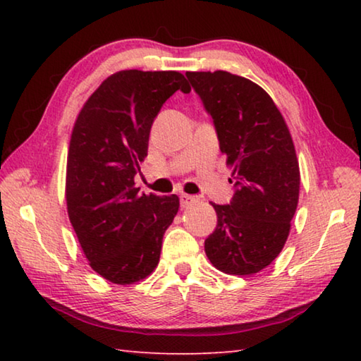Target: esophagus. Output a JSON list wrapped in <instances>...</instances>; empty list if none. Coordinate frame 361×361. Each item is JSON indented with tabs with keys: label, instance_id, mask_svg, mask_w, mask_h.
Listing matches in <instances>:
<instances>
[{
	"label": "esophagus",
	"instance_id": "esophagus-1",
	"mask_svg": "<svg viewBox=\"0 0 361 361\" xmlns=\"http://www.w3.org/2000/svg\"><path fill=\"white\" fill-rule=\"evenodd\" d=\"M192 202H195L194 195H188V194H181L180 195V204H181L183 209H186V207H189Z\"/></svg>",
	"mask_w": 361,
	"mask_h": 361
}]
</instances>
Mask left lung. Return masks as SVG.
I'll use <instances>...</instances> for the list:
<instances>
[{
  "label": "left lung",
  "mask_w": 361,
  "mask_h": 361,
  "mask_svg": "<svg viewBox=\"0 0 361 361\" xmlns=\"http://www.w3.org/2000/svg\"><path fill=\"white\" fill-rule=\"evenodd\" d=\"M186 78L212 116L235 188L229 204H212L218 223L205 253L221 272L252 276L271 264L288 239L301 181L295 145L258 84L228 71H188Z\"/></svg>",
  "instance_id": "left-lung-1"
}]
</instances>
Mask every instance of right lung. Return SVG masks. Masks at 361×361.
<instances>
[{
	"instance_id": "1",
	"label": "right lung",
	"mask_w": 361,
	"mask_h": 361,
	"mask_svg": "<svg viewBox=\"0 0 361 361\" xmlns=\"http://www.w3.org/2000/svg\"><path fill=\"white\" fill-rule=\"evenodd\" d=\"M176 90V71L126 70L89 97L73 127L66 164L68 216L90 267L129 285L154 271L178 195L138 194L135 175L148 156L151 126Z\"/></svg>"
}]
</instances>
